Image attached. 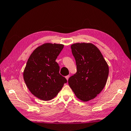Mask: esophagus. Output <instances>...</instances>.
Instances as JSON below:
<instances>
[{
  "instance_id": "34e87169",
  "label": "esophagus",
  "mask_w": 131,
  "mask_h": 131,
  "mask_svg": "<svg viewBox=\"0 0 131 131\" xmlns=\"http://www.w3.org/2000/svg\"><path fill=\"white\" fill-rule=\"evenodd\" d=\"M69 77H70V75H67V76H66V77H65V78H66V80H68V79H69Z\"/></svg>"
}]
</instances>
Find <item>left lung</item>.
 I'll list each match as a JSON object with an SVG mask.
<instances>
[{
	"instance_id": "obj_1",
	"label": "left lung",
	"mask_w": 131,
	"mask_h": 131,
	"mask_svg": "<svg viewBox=\"0 0 131 131\" xmlns=\"http://www.w3.org/2000/svg\"><path fill=\"white\" fill-rule=\"evenodd\" d=\"M77 71L69 78V85L78 99L87 102L104 89L108 75V66L99 48L94 44L77 43L71 46Z\"/></svg>"
}]
</instances>
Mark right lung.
Returning <instances> with one entry per match:
<instances>
[{"label": "right lung", "mask_w": 131, "mask_h": 131, "mask_svg": "<svg viewBox=\"0 0 131 131\" xmlns=\"http://www.w3.org/2000/svg\"><path fill=\"white\" fill-rule=\"evenodd\" d=\"M61 44L44 43L30 56L23 77L33 95L43 101H49L57 95L67 80L60 74L56 62L63 48Z\"/></svg>", "instance_id": "obj_1"}]
</instances>
